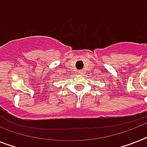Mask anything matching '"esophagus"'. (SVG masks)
I'll return each mask as SVG.
<instances>
[{
	"instance_id": "obj_1",
	"label": "esophagus",
	"mask_w": 147,
	"mask_h": 147,
	"mask_svg": "<svg viewBox=\"0 0 147 147\" xmlns=\"http://www.w3.org/2000/svg\"><path fill=\"white\" fill-rule=\"evenodd\" d=\"M78 74H83V71H78Z\"/></svg>"
}]
</instances>
